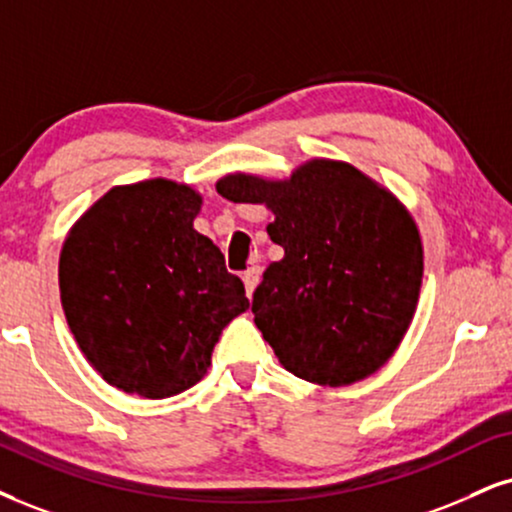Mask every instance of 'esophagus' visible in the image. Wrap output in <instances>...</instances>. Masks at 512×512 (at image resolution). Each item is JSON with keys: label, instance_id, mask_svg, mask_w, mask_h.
I'll return each instance as SVG.
<instances>
[{"label": "esophagus", "instance_id": "1", "mask_svg": "<svg viewBox=\"0 0 512 512\" xmlns=\"http://www.w3.org/2000/svg\"><path fill=\"white\" fill-rule=\"evenodd\" d=\"M242 280H244V287H246V296H254V289L258 287V282H261V266L246 268Z\"/></svg>", "mask_w": 512, "mask_h": 512}]
</instances>
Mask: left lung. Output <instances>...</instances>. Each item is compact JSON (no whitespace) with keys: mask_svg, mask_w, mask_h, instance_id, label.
Here are the masks:
<instances>
[{"mask_svg":"<svg viewBox=\"0 0 512 512\" xmlns=\"http://www.w3.org/2000/svg\"><path fill=\"white\" fill-rule=\"evenodd\" d=\"M220 197L266 204L285 249L251 313L277 361L301 380L344 387L399 349L418 306L422 242L408 208L351 163L311 159L287 180L230 173Z\"/></svg>","mask_w":512,"mask_h":512,"instance_id":"obj_1","label":"left lung"}]
</instances>
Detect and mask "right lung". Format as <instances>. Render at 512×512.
Listing matches in <instances>:
<instances>
[{
  "mask_svg": "<svg viewBox=\"0 0 512 512\" xmlns=\"http://www.w3.org/2000/svg\"><path fill=\"white\" fill-rule=\"evenodd\" d=\"M201 194L166 178L118 185L71 227L61 306L80 351L111 387L168 399L211 365L223 327L249 308L211 239L194 230Z\"/></svg>",
  "mask_w": 512,
  "mask_h": 512,
  "instance_id": "1",
  "label": "right lung"
}]
</instances>
